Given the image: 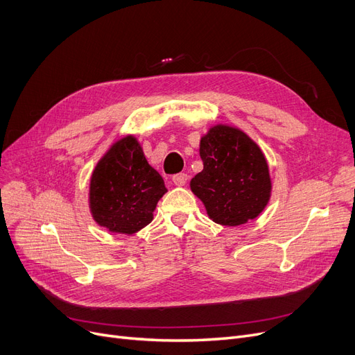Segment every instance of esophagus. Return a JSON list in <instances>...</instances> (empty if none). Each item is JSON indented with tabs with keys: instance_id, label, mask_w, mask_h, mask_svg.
<instances>
[{
	"instance_id": "obj_1",
	"label": "esophagus",
	"mask_w": 355,
	"mask_h": 355,
	"mask_svg": "<svg viewBox=\"0 0 355 355\" xmlns=\"http://www.w3.org/2000/svg\"><path fill=\"white\" fill-rule=\"evenodd\" d=\"M187 180H189V175L184 174V173L175 174L173 177V182L177 185V187H182V185H185V182H187Z\"/></svg>"
}]
</instances>
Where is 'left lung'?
Returning <instances> with one entry per match:
<instances>
[{"instance_id":"left-lung-1","label":"left lung","mask_w":355,"mask_h":355,"mask_svg":"<svg viewBox=\"0 0 355 355\" xmlns=\"http://www.w3.org/2000/svg\"><path fill=\"white\" fill-rule=\"evenodd\" d=\"M202 171L190 181L207 216L223 226H241L260 216L272 196L269 164L240 128L216 123L200 138Z\"/></svg>"}]
</instances>
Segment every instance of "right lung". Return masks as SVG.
<instances>
[{"mask_svg": "<svg viewBox=\"0 0 355 355\" xmlns=\"http://www.w3.org/2000/svg\"><path fill=\"white\" fill-rule=\"evenodd\" d=\"M166 193L162 177L148 164L137 137L112 144L93 168L89 210L96 225L116 234H134L154 218Z\"/></svg>", "mask_w": 355, "mask_h": 355, "instance_id": "1", "label": "right lung"}]
</instances>
